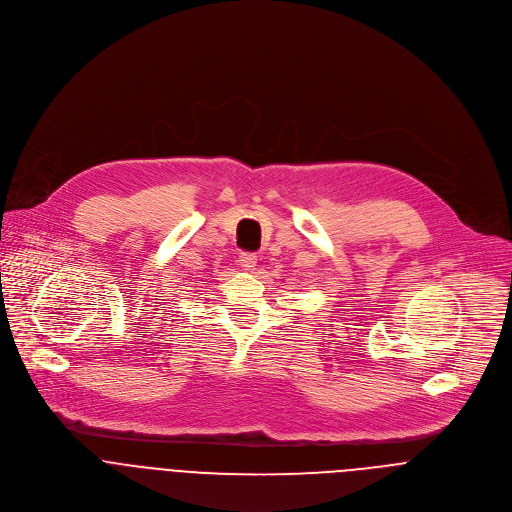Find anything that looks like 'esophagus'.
Returning a JSON list of instances; mask_svg holds the SVG:
<instances>
[{
  "mask_svg": "<svg viewBox=\"0 0 512 512\" xmlns=\"http://www.w3.org/2000/svg\"><path fill=\"white\" fill-rule=\"evenodd\" d=\"M239 265L247 271H251L257 265V255L255 253H241L239 255Z\"/></svg>",
  "mask_w": 512,
  "mask_h": 512,
  "instance_id": "34e87169",
  "label": "esophagus"
}]
</instances>
